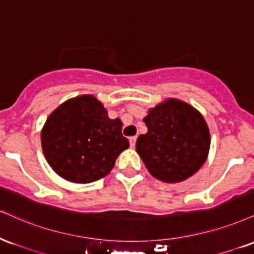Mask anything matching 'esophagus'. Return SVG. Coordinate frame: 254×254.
<instances>
[{"label":"esophagus","instance_id":"1","mask_svg":"<svg viewBox=\"0 0 254 254\" xmlns=\"http://www.w3.org/2000/svg\"><path fill=\"white\" fill-rule=\"evenodd\" d=\"M135 142H136V135L130 136V138H129V144H130V147H134V146H135Z\"/></svg>","mask_w":254,"mask_h":254}]
</instances>
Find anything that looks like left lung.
Here are the masks:
<instances>
[{
    "label": "left lung",
    "mask_w": 254,
    "mask_h": 254,
    "mask_svg": "<svg viewBox=\"0 0 254 254\" xmlns=\"http://www.w3.org/2000/svg\"><path fill=\"white\" fill-rule=\"evenodd\" d=\"M147 133L139 135L136 152L148 172L165 183H178L201 169L210 147L209 128L198 110L168 98L148 110Z\"/></svg>",
    "instance_id": "1"
}]
</instances>
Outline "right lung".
I'll use <instances>...</instances> for the list:
<instances>
[{"label": "right lung", "instance_id": "1", "mask_svg": "<svg viewBox=\"0 0 254 254\" xmlns=\"http://www.w3.org/2000/svg\"><path fill=\"white\" fill-rule=\"evenodd\" d=\"M121 130L120 119H109L96 97L82 95L51 113L41 130V147L57 175L73 183H91L108 175L129 146Z\"/></svg>", "mask_w": 254, "mask_h": 254}]
</instances>
